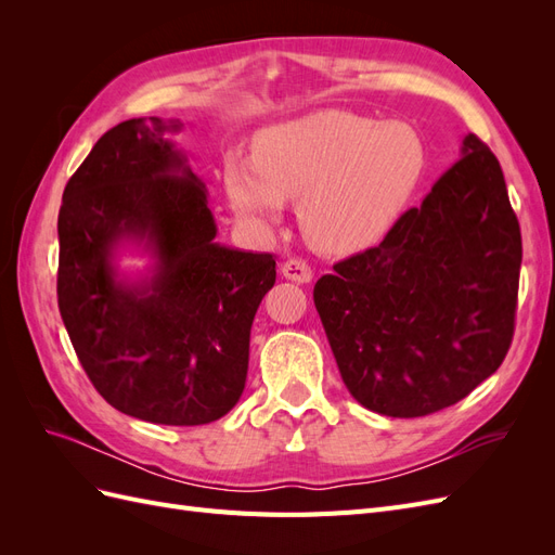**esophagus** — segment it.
I'll return each mask as SVG.
<instances>
[{"instance_id":"34e87169","label":"esophagus","mask_w":555,"mask_h":555,"mask_svg":"<svg viewBox=\"0 0 555 555\" xmlns=\"http://www.w3.org/2000/svg\"><path fill=\"white\" fill-rule=\"evenodd\" d=\"M282 275L292 280V282H298V284H306L312 280V268L308 266V261L304 259H287L282 263Z\"/></svg>"}]
</instances>
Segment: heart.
Returning <instances> with one entry per match:
<instances>
[{
  "instance_id": "obj_1",
  "label": "heart",
  "mask_w": 555,
  "mask_h": 555,
  "mask_svg": "<svg viewBox=\"0 0 555 555\" xmlns=\"http://www.w3.org/2000/svg\"><path fill=\"white\" fill-rule=\"evenodd\" d=\"M424 173L426 145L412 125L328 108L259 131L251 157H227L224 188L255 227L278 224L284 201H298L308 241L345 255L396 224Z\"/></svg>"
}]
</instances>
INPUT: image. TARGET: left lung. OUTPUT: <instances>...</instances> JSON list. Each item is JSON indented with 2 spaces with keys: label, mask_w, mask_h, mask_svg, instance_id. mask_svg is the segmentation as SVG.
<instances>
[{
  "label": "left lung",
  "mask_w": 555,
  "mask_h": 555,
  "mask_svg": "<svg viewBox=\"0 0 555 555\" xmlns=\"http://www.w3.org/2000/svg\"><path fill=\"white\" fill-rule=\"evenodd\" d=\"M520 257L500 162L467 133L422 206L314 284L349 393L377 414L412 418L477 389L514 338Z\"/></svg>",
  "instance_id": "8db88e82"
}]
</instances>
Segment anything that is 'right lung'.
Segmentation results:
<instances>
[{
  "mask_svg": "<svg viewBox=\"0 0 555 555\" xmlns=\"http://www.w3.org/2000/svg\"><path fill=\"white\" fill-rule=\"evenodd\" d=\"M180 120L133 117L78 166L57 217V306L108 405L164 426L217 422L247 377L249 331L275 257L215 243L206 184L169 139ZM145 242L150 276L116 278L114 249Z\"/></svg>",
  "mask_w": 555,
  "mask_h": 555,
  "instance_id": "right-lung-1",
  "label": "right lung"
}]
</instances>
